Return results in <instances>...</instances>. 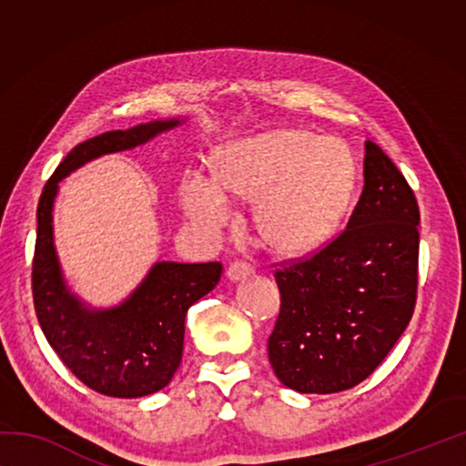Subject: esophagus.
<instances>
[{"label":"esophagus","mask_w":466,"mask_h":466,"mask_svg":"<svg viewBox=\"0 0 466 466\" xmlns=\"http://www.w3.org/2000/svg\"><path fill=\"white\" fill-rule=\"evenodd\" d=\"M226 273L230 281H240V279L250 278V275L255 273V267L247 261H234V263H230V267H228Z\"/></svg>","instance_id":"1"}]
</instances>
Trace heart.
Wrapping results in <instances>:
<instances>
[{
  "instance_id": "heart-1",
  "label": "heart",
  "mask_w": 466,
  "mask_h": 466,
  "mask_svg": "<svg viewBox=\"0 0 466 466\" xmlns=\"http://www.w3.org/2000/svg\"><path fill=\"white\" fill-rule=\"evenodd\" d=\"M351 152L335 137L278 129L218 149L214 180L191 177L185 209L205 230H219L230 216L226 197L257 201L258 234L283 255H302L337 232L350 203Z\"/></svg>"
}]
</instances>
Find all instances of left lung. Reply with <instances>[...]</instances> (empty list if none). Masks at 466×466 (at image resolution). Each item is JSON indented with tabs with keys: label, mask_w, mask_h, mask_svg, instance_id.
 Wrapping results in <instances>:
<instances>
[{
	"label": "left lung",
	"mask_w": 466,
	"mask_h": 466,
	"mask_svg": "<svg viewBox=\"0 0 466 466\" xmlns=\"http://www.w3.org/2000/svg\"><path fill=\"white\" fill-rule=\"evenodd\" d=\"M420 208L400 170L366 141L364 191L347 228L275 269L281 309L267 343L281 384L330 394L360 384L413 317Z\"/></svg>",
	"instance_id": "1"
}]
</instances>
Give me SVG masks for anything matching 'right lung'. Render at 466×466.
<instances>
[{
  "instance_id": "obj_1",
  "label": "right lung",
  "mask_w": 466,
  "mask_h": 466,
  "mask_svg": "<svg viewBox=\"0 0 466 466\" xmlns=\"http://www.w3.org/2000/svg\"><path fill=\"white\" fill-rule=\"evenodd\" d=\"M178 119L152 121L127 131H106L76 146L46 180L36 208L33 298L46 341L77 380L116 399L162 390L180 366L187 310L218 286L222 263L162 261L123 304L92 310L61 275L53 244V203L59 180L94 157L146 144Z\"/></svg>"
}]
</instances>
